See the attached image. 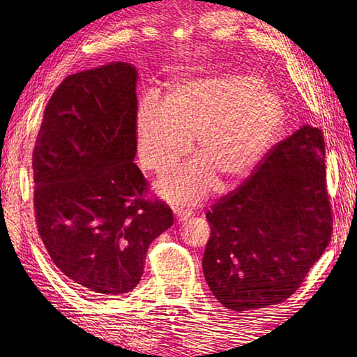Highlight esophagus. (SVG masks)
Listing matches in <instances>:
<instances>
[{
    "mask_svg": "<svg viewBox=\"0 0 357 357\" xmlns=\"http://www.w3.org/2000/svg\"><path fill=\"white\" fill-rule=\"evenodd\" d=\"M192 215H193V211L188 210V208H183V207L174 208V216H176V219H178L179 222L181 221H187V219L190 218Z\"/></svg>",
    "mask_w": 357,
    "mask_h": 357,
    "instance_id": "esophagus-1",
    "label": "esophagus"
}]
</instances>
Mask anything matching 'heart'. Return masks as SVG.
I'll list each match as a JSON object with an SVG mask.
<instances>
[{"mask_svg": "<svg viewBox=\"0 0 357 357\" xmlns=\"http://www.w3.org/2000/svg\"><path fill=\"white\" fill-rule=\"evenodd\" d=\"M284 123V104L253 75L222 73L179 81L164 102L142 100L135 116L142 165L165 174L192 149L201 162L185 165L159 184L167 199L195 204L215 176L230 183L259 161Z\"/></svg>", "mask_w": 357, "mask_h": 357, "instance_id": "heart-1", "label": "heart"}]
</instances>
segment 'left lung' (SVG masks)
<instances>
[{
  "instance_id": "8db88e82",
  "label": "left lung",
  "mask_w": 357,
  "mask_h": 357,
  "mask_svg": "<svg viewBox=\"0 0 357 357\" xmlns=\"http://www.w3.org/2000/svg\"><path fill=\"white\" fill-rule=\"evenodd\" d=\"M206 218L202 270L224 307L247 312L290 298L333 233L322 132L305 124L278 142Z\"/></svg>"
}]
</instances>
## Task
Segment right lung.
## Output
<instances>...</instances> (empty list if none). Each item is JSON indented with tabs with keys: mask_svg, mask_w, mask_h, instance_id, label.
Segmentation results:
<instances>
[{
	"mask_svg": "<svg viewBox=\"0 0 357 357\" xmlns=\"http://www.w3.org/2000/svg\"><path fill=\"white\" fill-rule=\"evenodd\" d=\"M136 78L119 61L67 77L33 147L38 233L59 271L92 298L132 291L150 244L173 225L172 208L146 198L133 162Z\"/></svg>",
	"mask_w": 357,
	"mask_h": 357,
	"instance_id": "obj_1",
	"label": "right lung"
}]
</instances>
